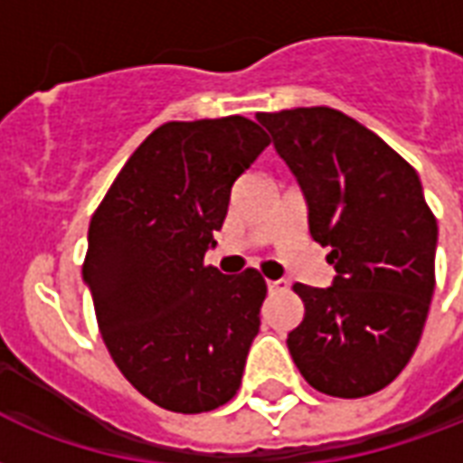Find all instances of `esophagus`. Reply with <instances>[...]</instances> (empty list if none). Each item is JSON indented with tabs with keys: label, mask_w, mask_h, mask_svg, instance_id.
Instances as JSON below:
<instances>
[{
	"label": "esophagus",
	"mask_w": 463,
	"mask_h": 463,
	"mask_svg": "<svg viewBox=\"0 0 463 463\" xmlns=\"http://www.w3.org/2000/svg\"><path fill=\"white\" fill-rule=\"evenodd\" d=\"M266 288H269V291H286V288H288V281H286V279H279V281H266Z\"/></svg>",
	"instance_id": "1"
}]
</instances>
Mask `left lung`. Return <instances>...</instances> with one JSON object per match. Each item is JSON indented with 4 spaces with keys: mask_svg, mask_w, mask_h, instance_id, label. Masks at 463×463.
Wrapping results in <instances>:
<instances>
[{
    "mask_svg": "<svg viewBox=\"0 0 463 463\" xmlns=\"http://www.w3.org/2000/svg\"><path fill=\"white\" fill-rule=\"evenodd\" d=\"M298 180L313 241L328 246V288L296 283L306 306L288 353L306 383L333 397H365L402 373L434 293L437 219L420 175L383 137L340 110L259 113Z\"/></svg>",
    "mask_w": 463,
    "mask_h": 463,
    "instance_id": "left-lung-1",
    "label": "left lung"
}]
</instances>
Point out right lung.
Wrapping results in <instances>:
<instances>
[{"label": "right lung", "instance_id": "add662e5", "mask_svg": "<svg viewBox=\"0 0 463 463\" xmlns=\"http://www.w3.org/2000/svg\"><path fill=\"white\" fill-rule=\"evenodd\" d=\"M271 143L249 118L165 123L96 209L83 281L118 370L150 402L199 414L241 384L266 298L254 269L204 266L234 182Z\"/></svg>", "mask_w": 463, "mask_h": 463}]
</instances>
